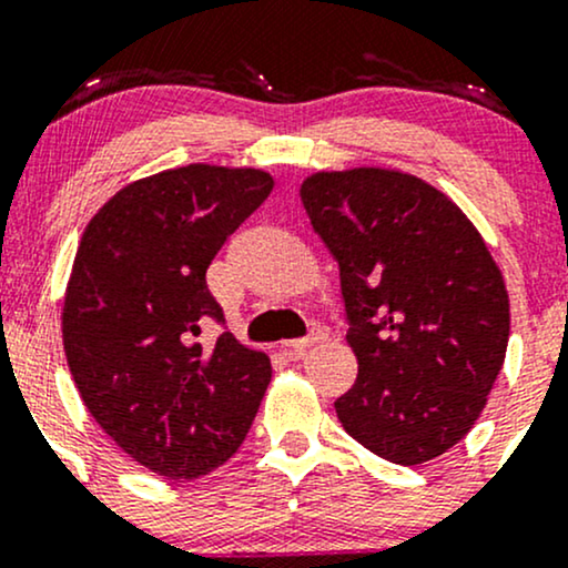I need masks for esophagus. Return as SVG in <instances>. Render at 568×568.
Returning a JSON list of instances; mask_svg holds the SVG:
<instances>
[{"mask_svg": "<svg viewBox=\"0 0 568 568\" xmlns=\"http://www.w3.org/2000/svg\"><path fill=\"white\" fill-rule=\"evenodd\" d=\"M323 338H328V328H325V325H315V328H312L306 336L293 338V342H285L283 349H285V355H288V357H302L304 352L312 347V344L323 342Z\"/></svg>", "mask_w": 568, "mask_h": 568, "instance_id": "obj_1", "label": "esophagus"}]
</instances>
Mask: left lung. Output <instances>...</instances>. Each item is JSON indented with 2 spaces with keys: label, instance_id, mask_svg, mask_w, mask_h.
<instances>
[{
  "label": "left lung",
  "instance_id": "1",
  "mask_svg": "<svg viewBox=\"0 0 568 568\" xmlns=\"http://www.w3.org/2000/svg\"><path fill=\"white\" fill-rule=\"evenodd\" d=\"M302 202L338 262L357 357L338 422L395 465L435 459L470 433L505 363L499 266L473 221L416 175L315 173Z\"/></svg>",
  "mask_w": 568,
  "mask_h": 568
}]
</instances>
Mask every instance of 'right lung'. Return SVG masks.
<instances>
[{
	"label": "right lung",
	"mask_w": 568,
	"mask_h": 568,
	"mask_svg": "<svg viewBox=\"0 0 568 568\" xmlns=\"http://www.w3.org/2000/svg\"><path fill=\"white\" fill-rule=\"evenodd\" d=\"M270 173L186 165L133 181L90 219L63 302V349L84 406L146 470L200 478L245 440L270 357L230 331L205 272L270 197Z\"/></svg>",
	"instance_id": "1"
}]
</instances>
